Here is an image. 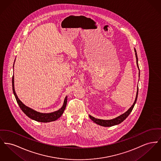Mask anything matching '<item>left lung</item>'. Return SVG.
Returning a JSON list of instances; mask_svg holds the SVG:
<instances>
[{
  "mask_svg": "<svg viewBox=\"0 0 161 161\" xmlns=\"http://www.w3.org/2000/svg\"><path fill=\"white\" fill-rule=\"evenodd\" d=\"M134 52H135V55H136V63H137V67L139 68V65H138V58H137V52H136V49L134 48ZM139 75L140 76V70H139ZM138 87H137V93H136V99H135V101L134 102V103L132 104V106H131V108L126 111L125 112V113H123V114L120 115V116L113 119H111V120H102V119H96L94 117L91 116L89 115V117L90 119L94 122V123L97 124V125H99L100 126H104V127H109V126H114V125H118V124H120V123H122L123 122L124 120H125L126 119V117L130 115V114L131 113L132 111V109L134 106V105L136 103V101H137V95H138Z\"/></svg>",
  "mask_w": 161,
  "mask_h": 161,
  "instance_id": "obj_1",
  "label": "left lung"
}]
</instances>
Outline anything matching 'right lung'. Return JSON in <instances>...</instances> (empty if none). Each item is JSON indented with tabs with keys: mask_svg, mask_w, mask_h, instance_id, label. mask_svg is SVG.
Instances as JSON below:
<instances>
[{
	"mask_svg": "<svg viewBox=\"0 0 161 161\" xmlns=\"http://www.w3.org/2000/svg\"><path fill=\"white\" fill-rule=\"evenodd\" d=\"M12 87H13V94L15 96L16 100L17 101L18 104H19L20 108L24 112V113L32 120H34L35 121L39 122H43V123L55 121L62 115V114L64 113V111L65 110V108L66 107L67 100V96L64 98L63 106L59 110L51 113H41L25 106L18 98L17 95L16 94L14 87V76H13V78H12Z\"/></svg>",
	"mask_w": 161,
	"mask_h": 161,
	"instance_id": "add662e5",
	"label": "right lung"
}]
</instances>
